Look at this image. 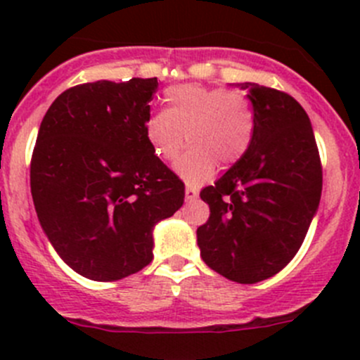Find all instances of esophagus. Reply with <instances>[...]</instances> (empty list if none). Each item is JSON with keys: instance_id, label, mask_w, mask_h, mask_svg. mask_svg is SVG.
<instances>
[{"instance_id": "34e87169", "label": "esophagus", "mask_w": 360, "mask_h": 360, "mask_svg": "<svg viewBox=\"0 0 360 360\" xmlns=\"http://www.w3.org/2000/svg\"><path fill=\"white\" fill-rule=\"evenodd\" d=\"M198 197V191L195 190L193 186H188L186 188V200H195Z\"/></svg>"}]
</instances>
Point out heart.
Returning <instances> with one entry per match:
<instances>
[{"label":"heart","instance_id":"obj_1","mask_svg":"<svg viewBox=\"0 0 360 360\" xmlns=\"http://www.w3.org/2000/svg\"><path fill=\"white\" fill-rule=\"evenodd\" d=\"M167 111L148 116L144 134L155 157L176 162L184 146L190 153L176 170L186 183L200 184L245 157L254 139L256 115L244 94L209 86L174 85L163 92Z\"/></svg>","mask_w":360,"mask_h":360}]
</instances>
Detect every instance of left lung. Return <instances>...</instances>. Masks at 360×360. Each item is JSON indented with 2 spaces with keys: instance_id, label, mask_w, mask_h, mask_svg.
<instances>
[{
  "instance_id": "left-lung-1",
  "label": "left lung",
  "mask_w": 360,
  "mask_h": 360,
  "mask_svg": "<svg viewBox=\"0 0 360 360\" xmlns=\"http://www.w3.org/2000/svg\"><path fill=\"white\" fill-rule=\"evenodd\" d=\"M256 115L249 151L200 191L210 216L197 230L209 268L238 284L274 277L303 244L322 193V165L307 111L294 97L240 83Z\"/></svg>"
}]
</instances>
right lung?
Masks as SVG:
<instances>
[{
    "instance_id": "add662e5",
    "label": "right lung",
    "mask_w": 360,
    "mask_h": 360,
    "mask_svg": "<svg viewBox=\"0 0 360 360\" xmlns=\"http://www.w3.org/2000/svg\"><path fill=\"white\" fill-rule=\"evenodd\" d=\"M157 78L83 83L60 94L39 125L31 193L64 263L97 282L153 259V226L184 202V183L144 134Z\"/></svg>"
}]
</instances>
